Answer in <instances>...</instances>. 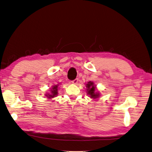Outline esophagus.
<instances>
[{
	"label": "esophagus",
	"instance_id": "obj_1",
	"mask_svg": "<svg viewBox=\"0 0 152 152\" xmlns=\"http://www.w3.org/2000/svg\"><path fill=\"white\" fill-rule=\"evenodd\" d=\"M78 81H79V79H78V78H76L75 79L72 80V84H76L78 83Z\"/></svg>",
	"mask_w": 152,
	"mask_h": 152
}]
</instances>
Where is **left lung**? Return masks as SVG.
Masks as SVG:
<instances>
[{
    "instance_id": "obj_1",
    "label": "left lung",
    "mask_w": 152,
    "mask_h": 152,
    "mask_svg": "<svg viewBox=\"0 0 152 152\" xmlns=\"http://www.w3.org/2000/svg\"><path fill=\"white\" fill-rule=\"evenodd\" d=\"M86 87L88 88L87 91L88 94L90 95V97L93 98H98V96H99V93H95V87L92 82H88V83L86 84Z\"/></svg>"
}]
</instances>
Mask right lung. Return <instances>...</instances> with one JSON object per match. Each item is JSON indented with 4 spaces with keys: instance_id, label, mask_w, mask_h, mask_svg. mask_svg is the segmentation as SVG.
<instances>
[{
    "instance_id": "add662e5",
    "label": "right lung",
    "mask_w": 152,
    "mask_h": 152,
    "mask_svg": "<svg viewBox=\"0 0 152 152\" xmlns=\"http://www.w3.org/2000/svg\"><path fill=\"white\" fill-rule=\"evenodd\" d=\"M58 88V85H55L54 87H53L52 89L51 90V93L50 94H48V95L47 96H48V98H54L57 95V89Z\"/></svg>"
}]
</instances>
